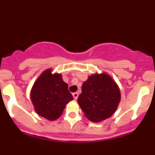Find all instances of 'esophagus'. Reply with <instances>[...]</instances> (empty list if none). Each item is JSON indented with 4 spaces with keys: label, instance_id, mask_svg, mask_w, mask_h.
<instances>
[{
    "label": "esophagus",
    "instance_id": "esophagus-1",
    "mask_svg": "<svg viewBox=\"0 0 155 155\" xmlns=\"http://www.w3.org/2000/svg\"><path fill=\"white\" fill-rule=\"evenodd\" d=\"M72 95H73V97H74V98L75 99V100H76V99L78 98V97H79V93H78V92H74Z\"/></svg>",
    "mask_w": 155,
    "mask_h": 155
}]
</instances>
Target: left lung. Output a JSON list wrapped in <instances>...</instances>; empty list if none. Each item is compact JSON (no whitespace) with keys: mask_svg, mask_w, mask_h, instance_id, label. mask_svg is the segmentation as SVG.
<instances>
[{"mask_svg":"<svg viewBox=\"0 0 155 155\" xmlns=\"http://www.w3.org/2000/svg\"><path fill=\"white\" fill-rule=\"evenodd\" d=\"M120 99L118 85L111 76L103 73L89 76L83 83L77 101L89 120L99 122L116 111Z\"/></svg>","mask_w":155,"mask_h":155,"instance_id":"1","label":"left lung"}]
</instances>
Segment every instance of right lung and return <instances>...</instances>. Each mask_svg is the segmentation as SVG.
Listing matches in <instances>:
<instances>
[{"mask_svg": "<svg viewBox=\"0 0 155 155\" xmlns=\"http://www.w3.org/2000/svg\"><path fill=\"white\" fill-rule=\"evenodd\" d=\"M31 98L38 115L54 121L61 116L65 105L74 97L61 74H52L50 68L44 71L35 81Z\"/></svg>", "mask_w": 155, "mask_h": 155, "instance_id": "add662e5", "label": "right lung"}]
</instances>
